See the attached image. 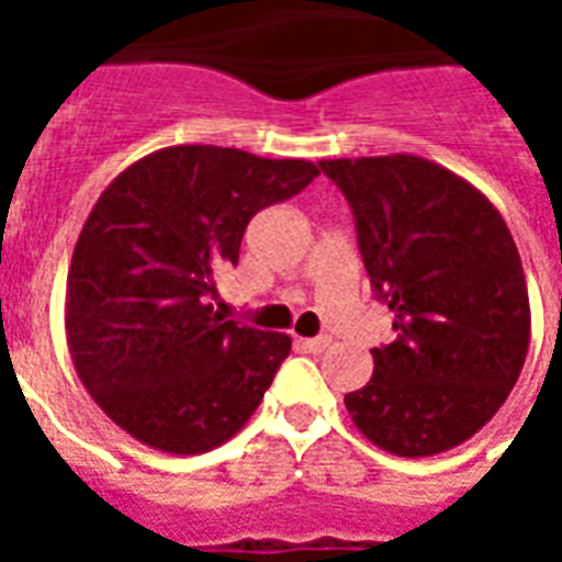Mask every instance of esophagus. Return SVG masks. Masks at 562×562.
Returning a JSON list of instances; mask_svg holds the SVG:
<instances>
[{"label":"esophagus","mask_w":562,"mask_h":562,"mask_svg":"<svg viewBox=\"0 0 562 562\" xmlns=\"http://www.w3.org/2000/svg\"><path fill=\"white\" fill-rule=\"evenodd\" d=\"M301 346H304L306 352H325V349H330V337H310V340H301Z\"/></svg>","instance_id":"obj_1"}]
</instances>
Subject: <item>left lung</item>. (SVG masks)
<instances>
[{
	"label": "left lung",
	"mask_w": 562,
	"mask_h": 562,
	"mask_svg": "<svg viewBox=\"0 0 562 562\" xmlns=\"http://www.w3.org/2000/svg\"><path fill=\"white\" fill-rule=\"evenodd\" d=\"M349 201L358 246L397 340L346 394L355 427L397 458L467 442L515 389L530 294L506 220L472 183L422 156L318 161Z\"/></svg>",
	"instance_id": "obj_1"
}]
</instances>
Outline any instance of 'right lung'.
Masks as SVG:
<instances>
[{"mask_svg":"<svg viewBox=\"0 0 562 562\" xmlns=\"http://www.w3.org/2000/svg\"><path fill=\"white\" fill-rule=\"evenodd\" d=\"M313 177L306 159L183 144L128 165L99 195L68 268L66 337L116 427L165 454H204L252 418L292 337L225 322L210 297L249 220Z\"/></svg>","mask_w":562,"mask_h":562,"instance_id":"obj_1","label":"right lung"}]
</instances>
